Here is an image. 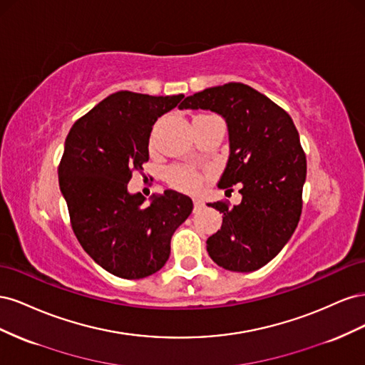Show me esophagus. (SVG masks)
<instances>
[{
    "label": "esophagus",
    "instance_id": "34e87169",
    "mask_svg": "<svg viewBox=\"0 0 365 365\" xmlns=\"http://www.w3.org/2000/svg\"><path fill=\"white\" fill-rule=\"evenodd\" d=\"M193 205H195V212H200V210H202L205 207V202H204V200H201V197H195Z\"/></svg>",
    "mask_w": 365,
    "mask_h": 365
}]
</instances>
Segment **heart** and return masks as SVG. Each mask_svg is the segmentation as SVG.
Listing matches in <instances>:
<instances>
[{
	"instance_id": "obj_1",
	"label": "heart",
	"mask_w": 365,
	"mask_h": 365,
	"mask_svg": "<svg viewBox=\"0 0 365 365\" xmlns=\"http://www.w3.org/2000/svg\"><path fill=\"white\" fill-rule=\"evenodd\" d=\"M168 180L170 185L175 189H180L184 192H192L200 187L202 181V175L192 169V168H184V165H178V168H172L168 172Z\"/></svg>"
}]
</instances>
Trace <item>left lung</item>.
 <instances>
[{
	"label": "left lung",
	"mask_w": 365,
	"mask_h": 365,
	"mask_svg": "<svg viewBox=\"0 0 365 365\" xmlns=\"http://www.w3.org/2000/svg\"><path fill=\"white\" fill-rule=\"evenodd\" d=\"M180 109H210L225 118L230 157L217 185L242 184L239 205L208 204L222 213V227L207 239L208 256L235 272L264 267L288 244L302 215L306 155L292 118L239 82L185 97Z\"/></svg>",
	"instance_id": "8db88e82"
}]
</instances>
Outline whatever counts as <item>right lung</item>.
I'll use <instances>...</instances> for the list:
<instances>
[{
    "label": "right lung",
    "instance_id": "right-lung-1",
    "mask_svg": "<svg viewBox=\"0 0 365 365\" xmlns=\"http://www.w3.org/2000/svg\"><path fill=\"white\" fill-rule=\"evenodd\" d=\"M184 98L118 91L81 117L65 140L59 187L74 235L97 264L121 279L160 271L170 256V239L193 210L175 190L130 195L132 172L149 160V137L158 117Z\"/></svg>",
    "mask_w": 365,
    "mask_h": 365
}]
</instances>
